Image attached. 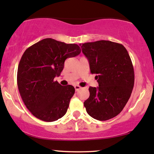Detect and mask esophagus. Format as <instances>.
Here are the masks:
<instances>
[{
    "label": "esophagus",
    "instance_id": "obj_1",
    "mask_svg": "<svg viewBox=\"0 0 154 154\" xmlns=\"http://www.w3.org/2000/svg\"><path fill=\"white\" fill-rule=\"evenodd\" d=\"M75 87V91H79L81 88H82V87H81L79 85H75V87Z\"/></svg>",
    "mask_w": 154,
    "mask_h": 154
}]
</instances>
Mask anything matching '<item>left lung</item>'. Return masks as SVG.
<instances>
[{
  "mask_svg": "<svg viewBox=\"0 0 154 154\" xmlns=\"http://www.w3.org/2000/svg\"><path fill=\"white\" fill-rule=\"evenodd\" d=\"M81 48L98 82L97 88H89L84 107L97 120L113 118L123 109L133 90L134 71L129 54L122 44L108 40L86 42Z\"/></svg>",
  "mask_w": 154,
  "mask_h": 154,
  "instance_id": "left-lung-1",
  "label": "left lung"
}]
</instances>
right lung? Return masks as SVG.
Listing matches in <instances>:
<instances>
[{
	"label": "right lung",
	"instance_id": "right-lung-1",
	"mask_svg": "<svg viewBox=\"0 0 154 154\" xmlns=\"http://www.w3.org/2000/svg\"><path fill=\"white\" fill-rule=\"evenodd\" d=\"M81 53L76 44H66L51 38L42 39L26 49L17 69V87L23 101L37 118L53 122L64 116L75 93L72 85L54 81L67 58Z\"/></svg>",
	"mask_w": 154,
	"mask_h": 154
}]
</instances>
